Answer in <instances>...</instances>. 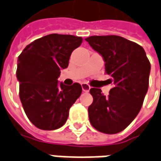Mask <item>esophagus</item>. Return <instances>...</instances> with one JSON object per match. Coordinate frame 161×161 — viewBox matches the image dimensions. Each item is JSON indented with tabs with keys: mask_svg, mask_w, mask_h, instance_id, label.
Wrapping results in <instances>:
<instances>
[{
	"mask_svg": "<svg viewBox=\"0 0 161 161\" xmlns=\"http://www.w3.org/2000/svg\"><path fill=\"white\" fill-rule=\"evenodd\" d=\"M81 85H82L83 91H84V92H89L90 89H91V86H90L89 84H86V83H82V84H81Z\"/></svg>",
	"mask_w": 161,
	"mask_h": 161,
	"instance_id": "34e87169",
	"label": "esophagus"
}]
</instances>
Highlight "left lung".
<instances>
[{"label":"left lung","mask_w":161,"mask_h":161,"mask_svg":"<svg viewBox=\"0 0 161 161\" xmlns=\"http://www.w3.org/2000/svg\"><path fill=\"white\" fill-rule=\"evenodd\" d=\"M105 61V73L113 87L105 97L97 88L90 90L93 103L88 108L91 125L97 130L114 135L124 130L142 108L149 84L151 64L144 49L117 35L85 39Z\"/></svg>","instance_id":"8db88e82"}]
</instances>
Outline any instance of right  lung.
Masks as SVG:
<instances>
[{
  "label": "right lung",
  "instance_id": "1",
  "mask_svg": "<svg viewBox=\"0 0 161 161\" xmlns=\"http://www.w3.org/2000/svg\"><path fill=\"white\" fill-rule=\"evenodd\" d=\"M83 39L53 33L27 45L18 57L16 77L19 99L27 118L43 130H54L66 121L69 110L82 93V86L60 84V70L67 68L74 49Z\"/></svg>",
  "mask_w": 161,
  "mask_h": 161
}]
</instances>
